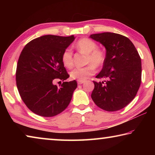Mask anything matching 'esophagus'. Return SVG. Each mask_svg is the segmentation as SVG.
Segmentation results:
<instances>
[{
  "label": "esophagus",
  "instance_id": "34e87169",
  "mask_svg": "<svg viewBox=\"0 0 155 155\" xmlns=\"http://www.w3.org/2000/svg\"><path fill=\"white\" fill-rule=\"evenodd\" d=\"M84 82H85V81H78V85H81V84H83Z\"/></svg>",
  "mask_w": 155,
  "mask_h": 155
}]
</instances>
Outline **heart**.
Segmentation results:
<instances>
[{
  "label": "heart",
  "instance_id": "1",
  "mask_svg": "<svg viewBox=\"0 0 155 155\" xmlns=\"http://www.w3.org/2000/svg\"><path fill=\"white\" fill-rule=\"evenodd\" d=\"M76 48L78 51L87 54L86 63L90 65L83 68H75L70 73V77L78 81H85L95 72V68H100L105 61V54L98 48V44L90 39L84 38L78 40L76 44ZM63 64L66 68L73 65V52L68 48L64 50L61 55Z\"/></svg>",
  "mask_w": 155,
  "mask_h": 155
}]
</instances>
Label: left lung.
<instances>
[{
    "label": "left lung",
    "instance_id": "left-lung-1",
    "mask_svg": "<svg viewBox=\"0 0 155 155\" xmlns=\"http://www.w3.org/2000/svg\"><path fill=\"white\" fill-rule=\"evenodd\" d=\"M105 47V61L94 83L91 97L97 106L107 111H118L128 105L137 94L141 81V61L134 44L124 35L114 33L90 36Z\"/></svg>",
    "mask_w": 155,
    "mask_h": 155
}]
</instances>
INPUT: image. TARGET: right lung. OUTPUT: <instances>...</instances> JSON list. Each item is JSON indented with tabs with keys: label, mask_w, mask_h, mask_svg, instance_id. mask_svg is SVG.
Masks as SVG:
<instances>
[{
	"label": "right lung",
	"mask_w": 155,
	"mask_h": 155,
	"mask_svg": "<svg viewBox=\"0 0 155 155\" xmlns=\"http://www.w3.org/2000/svg\"><path fill=\"white\" fill-rule=\"evenodd\" d=\"M74 35H46L31 40L21 52L15 79L21 98L28 109L38 115L52 117L67 108L77 87L69 78L61 61L63 52L74 40Z\"/></svg>",
	"instance_id": "obj_1"
}]
</instances>
